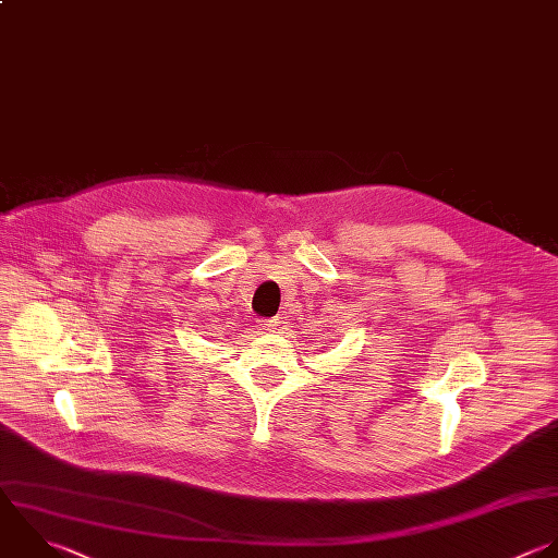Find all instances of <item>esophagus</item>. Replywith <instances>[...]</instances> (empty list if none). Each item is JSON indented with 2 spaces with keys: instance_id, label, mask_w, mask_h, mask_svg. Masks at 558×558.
Listing matches in <instances>:
<instances>
[{
  "instance_id": "34e87169",
  "label": "esophagus",
  "mask_w": 558,
  "mask_h": 558,
  "mask_svg": "<svg viewBox=\"0 0 558 558\" xmlns=\"http://www.w3.org/2000/svg\"><path fill=\"white\" fill-rule=\"evenodd\" d=\"M277 325H279V318H268V320H264V323H262V327H264L266 331H275V329H277Z\"/></svg>"
}]
</instances>
